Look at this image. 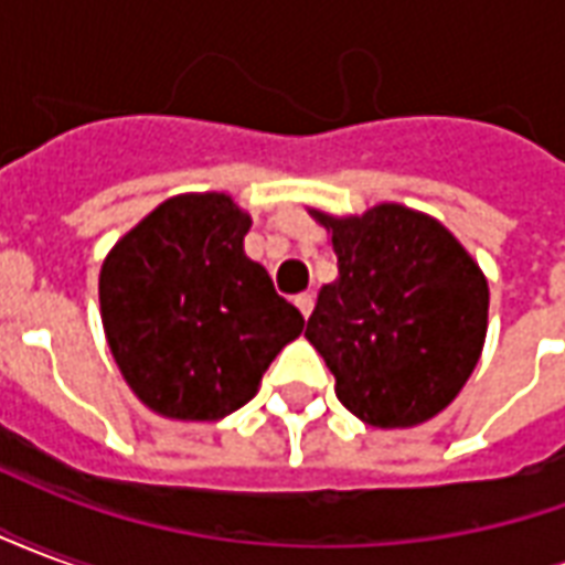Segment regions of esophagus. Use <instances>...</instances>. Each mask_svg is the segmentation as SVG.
Segmentation results:
<instances>
[{"label": "esophagus", "instance_id": "34e87169", "mask_svg": "<svg viewBox=\"0 0 565 565\" xmlns=\"http://www.w3.org/2000/svg\"><path fill=\"white\" fill-rule=\"evenodd\" d=\"M294 302H296V308L302 311V318H308V315H311V308H315V296H311V294H299L294 299Z\"/></svg>", "mask_w": 565, "mask_h": 565}]
</instances>
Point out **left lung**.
Here are the masks:
<instances>
[{"label":"left lung","mask_w":565,"mask_h":565,"mask_svg":"<svg viewBox=\"0 0 565 565\" xmlns=\"http://www.w3.org/2000/svg\"><path fill=\"white\" fill-rule=\"evenodd\" d=\"M311 217L332 233L339 278L320 287L306 339L335 375L339 403L381 429L436 417L484 348V271L436 217L396 202Z\"/></svg>","instance_id":"1"}]
</instances>
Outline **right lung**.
<instances>
[{"label": "right lung", "instance_id": "1", "mask_svg": "<svg viewBox=\"0 0 565 565\" xmlns=\"http://www.w3.org/2000/svg\"><path fill=\"white\" fill-rule=\"evenodd\" d=\"M250 217L226 193L166 199L105 257L99 308L117 369L157 415L221 420L306 327L245 254Z\"/></svg>", "mask_w": 565, "mask_h": 565}]
</instances>
